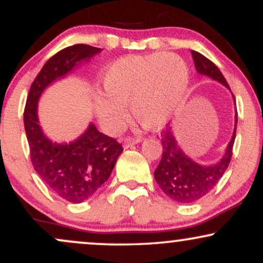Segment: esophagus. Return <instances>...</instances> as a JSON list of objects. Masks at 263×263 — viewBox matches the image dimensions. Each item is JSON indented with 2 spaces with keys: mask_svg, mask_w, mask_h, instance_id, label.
<instances>
[{
  "mask_svg": "<svg viewBox=\"0 0 263 263\" xmlns=\"http://www.w3.org/2000/svg\"><path fill=\"white\" fill-rule=\"evenodd\" d=\"M141 141H142V137H126L125 141H123V146H125V148H129V147L140 143Z\"/></svg>",
  "mask_w": 263,
  "mask_h": 263,
  "instance_id": "obj_1",
  "label": "esophagus"
}]
</instances>
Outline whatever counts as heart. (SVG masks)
Here are the masks:
<instances>
[{
  "label": "heart",
  "mask_w": 263,
  "mask_h": 263,
  "mask_svg": "<svg viewBox=\"0 0 263 263\" xmlns=\"http://www.w3.org/2000/svg\"><path fill=\"white\" fill-rule=\"evenodd\" d=\"M188 84V66L176 54L123 57L102 74V92L107 98L96 96L93 110L107 131L123 127L128 104L143 127L159 128L183 104Z\"/></svg>",
  "instance_id": "b5f03b06"
}]
</instances>
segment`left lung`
<instances>
[{
  "mask_svg": "<svg viewBox=\"0 0 263 263\" xmlns=\"http://www.w3.org/2000/svg\"><path fill=\"white\" fill-rule=\"evenodd\" d=\"M192 57L199 74L218 81L230 90L224 75L213 62L195 50H192ZM236 125L237 111H235V128L224 156L218 163L209 165L199 164L185 155V152L178 144L172 127L163 131L161 135L163 147L162 159L155 171V179L163 193L177 203L192 204L213 190L230 164L232 146L236 136Z\"/></svg>",
  "mask_w": 263,
  "mask_h": 263,
  "instance_id": "1",
  "label": "left lung"
}]
</instances>
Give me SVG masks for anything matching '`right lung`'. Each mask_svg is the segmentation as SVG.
Instances as JSON below:
<instances>
[{"instance_id":"obj_1","label":"right lung","mask_w":263,"mask_h":263,"mask_svg":"<svg viewBox=\"0 0 263 263\" xmlns=\"http://www.w3.org/2000/svg\"><path fill=\"white\" fill-rule=\"evenodd\" d=\"M101 50L75 44L53 55L33 81L23 115L33 168L53 193L74 204L87 200L106 182L122 146L99 132L91 122L77 140L69 143L52 141L39 125L38 101L50 84L71 74Z\"/></svg>"}]
</instances>
